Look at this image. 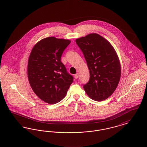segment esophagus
Wrapping results in <instances>:
<instances>
[{"label":"esophagus","instance_id":"34e87169","mask_svg":"<svg viewBox=\"0 0 147 147\" xmlns=\"http://www.w3.org/2000/svg\"><path fill=\"white\" fill-rule=\"evenodd\" d=\"M78 77H79V74H78V73H77V74H76L74 75V78H75L76 79L78 78Z\"/></svg>","mask_w":147,"mask_h":147}]
</instances>
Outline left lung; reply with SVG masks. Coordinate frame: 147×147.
Masks as SVG:
<instances>
[{
  "mask_svg": "<svg viewBox=\"0 0 147 147\" xmlns=\"http://www.w3.org/2000/svg\"><path fill=\"white\" fill-rule=\"evenodd\" d=\"M90 70L89 82L83 86L91 99L101 101L116 89L121 77V65L113 46L97 34H90L76 40Z\"/></svg>",
  "mask_w": 147,
  "mask_h": 147,
  "instance_id": "obj_1",
  "label": "left lung"
}]
</instances>
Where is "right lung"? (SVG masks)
Masks as SVG:
<instances>
[{
	"label": "right lung",
	"instance_id": "1",
	"mask_svg": "<svg viewBox=\"0 0 147 147\" xmlns=\"http://www.w3.org/2000/svg\"><path fill=\"white\" fill-rule=\"evenodd\" d=\"M70 41L49 37L39 41L30 55L27 75L34 93L43 101L55 104L66 96L73 82L61 57Z\"/></svg>",
	"mask_w": 147,
	"mask_h": 147
}]
</instances>
